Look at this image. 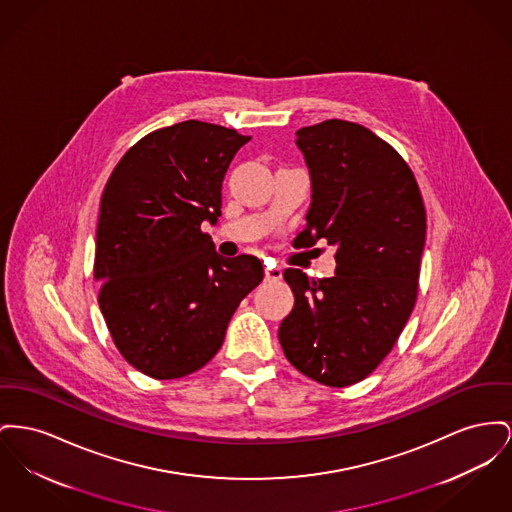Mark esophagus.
I'll use <instances>...</instances> for the list:
<instances>
[{
	"label": "esophagus",
	"mask_w": 512,
	"mask_h": 512,
	"mask_svg": "<svg viewBox=\"0 0 512 512\" xmlns=\"http://www.w3.org/2000/svg\"><path fill=\"white\" fill-rule=\"evenodd\" d=\"M265 278L269 282H278V280H282V271L278 267H267L265 269Z\"/></svg>",
	"instance_id": "esophagus-1"
}]
</instances>
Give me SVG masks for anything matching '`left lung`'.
I'll list each match as a JSON object with an SVG mask.
<instances>
[{
  "label": "left lung",
  "instance_id": "1",
  "mask_svg": "<svg viewBox=\"0 0 512 512\" xmlns=\"http://www.w3.org/2000/svg\"><path fill=\"white\" fill-rule=\"evenodd\" d=\"M311 176L300 247L336 249L331 278L286 269L294 309L284 356L317 383L348 387L387 358L418 298L425 207L404 158L367 127L327 120L296 131Z\"/></svg>",
  "mask_w": 512,
  "mask_h": 512
}]
</instances>
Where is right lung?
<instances>
[{
    "label": "right lung",
    "mask_w": 512,
    "mask_h": 512,
    "mask_svg": "<svg viewBox=\"0 0 512 512\" xmlns=\"http://www.w3.org/2000/svg\"><path fill=\"white\" fill-rule=\"evenodd\" d=\"M249 139L205 121L162 127L123 154L104 187L98 305L121 356L152 379L207 365L263 280L257 257L226 259L201 230L218 220L222 180Z\"/></svg>",
    "instance_id": "obj_1"
}]
</instances>
